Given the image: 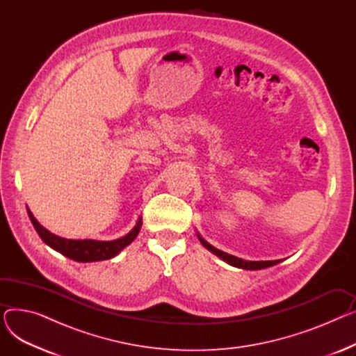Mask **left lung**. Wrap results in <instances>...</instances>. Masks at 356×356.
Wrapping results in <instances>:
<instances>
[{
    "mask_svg": "<svg viewBox=\"0 0 356 356\" xmlns=\"http://www.w3.org/2000/svg\"><path fill=\"white\" fill-rule=\"evenodd\" d=\"M197 238L200 241V244L208 248L211 252H213L215 255H218L219 258H222L225 263L234 266V267H238V268H242V270H263V268H268L271 266H275L278 263H282V259H274V261H245L242 258H238V257H234L231 254H227L223 252L220 250H216L213 245H211L209 242L204 241L199 234H197Z\"/></svg>",
    "mask_w": 356,
    "mask_h": 356,
    "instance_id": "8db88e82",
    "label": "left lung"
}]
</instances>
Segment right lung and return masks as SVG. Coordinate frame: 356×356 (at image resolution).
<instances>
[{
  "label": "right lung",
  "instance_id": "right-lung-1",
  "mask_svg": "<svg viewBox=\"0 0 356 356\" xmlns=\"http://www.w3.org/2000/svg\"><path fill=\"white\" fill-rule=\"evenodd\" d=\"M29 218L33 223L34 229L39 234V236L43 239L44 244H47L50 248L54 251L60 252L62 255L78 261V263H93V261H104L109 259L112 257H115L124 250L127 245H129L131 242L136 239L138 235L141 225H143V219L140 218L137 225L131 229L127 235L122 238L114 239V241H95V239H66L62 236H58L43 228L37 219L33 216L30 209H27Z\"/></svg>",
  "mask_w": 356,
  "mask_h": 356
}]
</instances>
